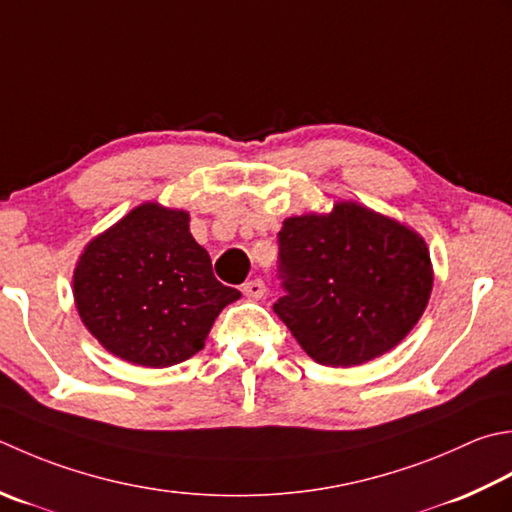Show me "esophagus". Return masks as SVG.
I'll use <instances>...</instances> for the list:
<instances>
[{"label": "esophagus", "instance_id": "1", "mask_svg": "<svg viewBox=\"0 0 512 512\" xmlns=\"http://www.w3.org/2000/svg\"><path fill=\"white\" fill-rule=\"evenodd\" d=\"M242 290H244V295H246L248 299H259V297H264L266 286H264L262 279H250V282L244 284Z\"/></svg>", "mask_w": 512, "mask_h": 512}]
</instances>
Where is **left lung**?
<instances>
[{"label":"left lung","mask_w":512,"mask_h":512,"mask_svg":"<svg viewBox=\"0 0 512 512\" xmlns=\"http://www.w3.org/2000/svg\"><path fill=\"white\" fill-rule=\"evenodd\" d=\"M273 306L306 353L324 366H359L413 330L433 290L426 242L357 202L328 215L288 217L279 230Z\"/></svg>","instance_id":"8db88e82"}]
</instances>
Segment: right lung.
<instances>
[{
  "label": "right lung",
  "mask_w": 512,
  "mask_h": 512,
  "mask_svg": "<svg viewBox=\"0 0 512 512\" xmlns=\"http://www.w3.org/2000/svg\"><path fill=\"white\" fill-rule=\"evenodd\" d=\"M186 210L148 202L97 235L73 275L77 313L108 353L166 368L204 348L222 308L242 297L213 275Z\"/></svg>",
  "instance_id": "obj_1"
}]
</instances>
